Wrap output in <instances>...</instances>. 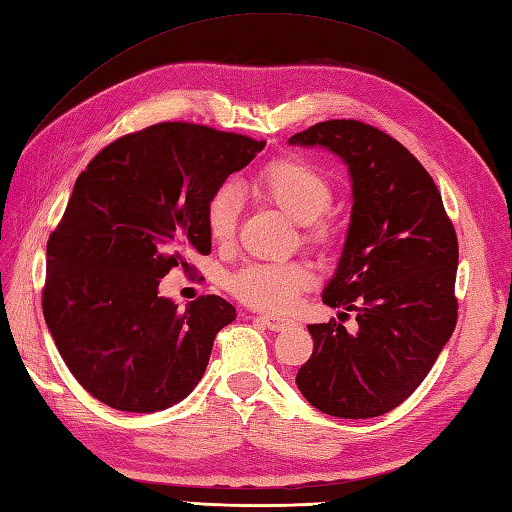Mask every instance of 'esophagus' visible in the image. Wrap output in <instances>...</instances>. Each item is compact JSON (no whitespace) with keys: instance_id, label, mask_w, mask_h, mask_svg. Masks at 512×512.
Masks as SVG:
<instances>
[{"instance_id":"34e87169","label":"esophagus","mask_w":512,"mask_h":512,"mask_svg":"<svg viewBox=\"0 0 512 512\" xmlns=\"http://www.w3.org/2000/svg\"><path fill=\"white\" fill-rule=\"evenodd\" d=\"M258 320L263 322L269 331H285V328L293 326V320H289V317H278V315H260Z\"/></svg>"}]
</instances>
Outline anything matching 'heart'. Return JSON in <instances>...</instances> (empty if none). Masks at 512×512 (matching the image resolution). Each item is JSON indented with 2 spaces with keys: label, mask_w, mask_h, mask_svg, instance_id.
<instances>
[{
  "label": "heart",
  "mask_w": 512,
  "mask_h": 512,
  "mask_svg": "<svg viewBox=\"0 0 512 512\" xmlns=\"http://www.w3.org/2000/svg\"><path fill=\"white\" fill-rule=\"evenodd\" d=\"M254 188L300 225H309L313 243H326L328 230L320 223L333 208L335 192L320 170L300 160H280L258 175ZM241 197L234 186H223L208 206V232L214 243L227 245L236 234ZM311 271L300 263H252L230 278L238 300L265 311H287L298 293L311 285Z\"/></svg>",
  "instance_id": "heart-1"
}]
</instances>
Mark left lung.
<instances>
[{
    "label": "left lung",
    "mask_w": 512,
    "mask_h": 512,
    "mask_svg": "<svg viewBox=\"0 0 512 512\" xmlns=\"http://www.w3.org/2000/svg\"><path fill=\"white\" fill-rule=\"evenodd\" d=\"M289 144L320 146L348 168L350 223L322 300L337 317L357 313V333L309 324L313 355L295 383L328 416H381L423 383L456 328V230L434 179L388 133L328 120Z\"/></svg>",
    "instance_id": "8db88e82"
}]
</instances>
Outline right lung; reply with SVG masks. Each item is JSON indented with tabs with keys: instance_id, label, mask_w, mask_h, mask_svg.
<instances>
[{
	"instance_id": "right-lung-1",
	"label": "right lung",
	"mask_w": 512,
	"mask_h": 512,
	"mask_svg": "<svg viewBox=\"0 0 512 512\" xmlns=\"http://www.w3.org/2000/svg\"><path fill=\"white\" fill-rule=\"evenodd\" d=\"M263 149L245 135L160 122L111 142L78 175L48 241L43 317L94 399L151 414L195 390L236 309L201 295L179 311L160 278L210 254V199Z\"/></svg>"
}]
</instances>
